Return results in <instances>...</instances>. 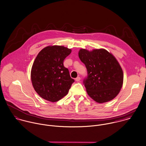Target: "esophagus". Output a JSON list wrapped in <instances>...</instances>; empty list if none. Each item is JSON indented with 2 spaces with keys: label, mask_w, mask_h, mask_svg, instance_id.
<instances>
[{
  "label": "esophagus",
  "mask_w": 146,
  "mask_h": 146,
  "mask_svg": "<svg viewBox=\"0 0 146 146\" xmlns=\"http://www.w3.org/2000/svg\"><path fill=\"white\" fill-rule=\"evenodd\" d=\"M80 80H81V78H80V77H77L75 79L76 81H77V82H79V81H80Z\"/></svg>",
  "instance_id": "obj_1"
}]
</instances>
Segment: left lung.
Returning a JSON list of instances; mask_svg holds the SVG:
<instances>
[{"mask_svg": "<svg viewBox=\"0 0 146 146\" xmlns=\"http://www.w3.org/2000/svg\"><path fill=\"white\" fill-rule=\"evenodd\" d=\"M78 56L87 69L88 77L84 84L88 95L99 103L113 99L123 80L122 69L115 57L103 48L91 51L82 48Z\"/></svg>", "mask_w": 146, "mask_h": 146, "instance_id": "1", "label": "left lung"}]
</instances>
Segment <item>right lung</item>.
Returning <instances> with one entry per match:
<instances>
[{
	"mask_svg": "<svg viewBox=\"0 0 146 146\" xmlns=\"http://www.w3.org/2000/svg\"><path fill=\"white\" fill-rule=\"evenodd\" d=\"M72 52L62 46H49L38 54L31 70L33 86L43 99L58 102L66 95L74 80L63 62Z\"/></svg>",
	"mask_w": 146,
	"mask_h": 146,
	"instance_id": "right-lung-1",
	"label": "right lung"
}]
</instances>
